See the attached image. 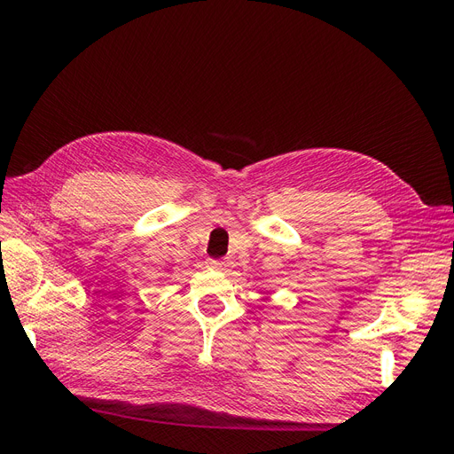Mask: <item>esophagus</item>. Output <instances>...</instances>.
Here are the masks:
<instances>
[{
	"mask_svg": "<svg viewBox=\"0 0 454 454\" xmlns=\"http://www.w3.org/2000/svg\"><path fill=\"white\" fill-rule=\"evenodd\" d=\"M208 265L217 270H225L231 263H229V259H208Z\"/></svg>",
	"mask_w": 454,
	"mask_h": 454,
	"instance_id": "obj_1",
	"label": "esophagus"
}]
</instances>
